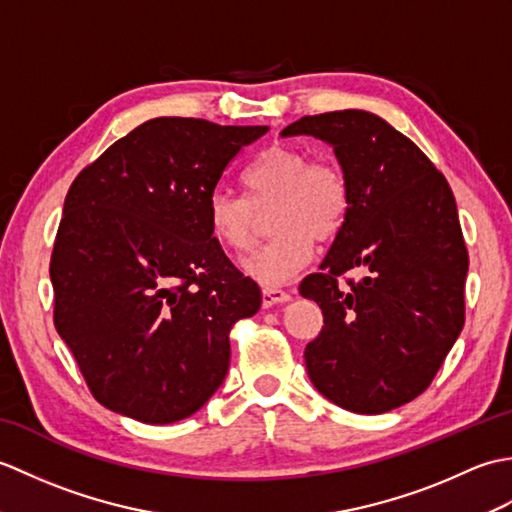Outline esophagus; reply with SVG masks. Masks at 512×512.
Wrapping results in <instances>:
<instances>
[{"label":"esophagus","instance_id":"34e87169","mask_svg":"<svg viewBox=\"0 0 512 512\" xmlns=\"http://www.w3.org/2000/svg\"><path fill=\"white\" fill-rule=\"evenodd\" d=\"M290 301V295L286 290H279V288H264L262 290V303L264 308H270V306H277V303H286Z\"/></svg>","mask_w":512,"mask_h":512}]
</instances>
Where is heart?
I'll return each instance as SVG.
<instances>
[{
    "label": "heart",
    "mask_w": 512,
    "mask_h": 512,
    "mask_svg": "<svg viewBox=\"0 0 512 512\" xmlns=\"http://www.w3.org/2000/svg\"><path fill=\"white\" fill-rule=\"evenodd\" d=\"M246 195L231 189L211 193L206 206L211 235L235 255L250 250L259 213L270 210L275 235L244 262L248 277L266 288L281 286L310 262L314 242H332L352 209V187L339 162L310 160L308 151L288 145L264 149L244 169Z\"/></svg>",
    "instance_id": "b5f03b06"
}]
</instances>
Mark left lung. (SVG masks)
Here are the masks:
<instances>
[{"label": "left lung", "instance_id": "8db88e82", "mask_svg": "<svg viewBox=\"0 0 512 512\" xmlns=\"http://www.w3.org/2000/svg\"><path fill=\"white\" fill-rule=\"evenodd\" d=\"M284 136L334 147L352 209L321 264L301 281L323 328L306 345L321 394L347 411L385 413L431 385L464 325L469 253L453 191L436 165L363 110L303 116ZM361 269V280L338 277Z\"/></svg>", "mask_w": 512, "mask_h": 512}]
</instances>
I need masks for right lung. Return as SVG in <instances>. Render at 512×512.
Wrapping results in <instances>:
<instances>
[{"instance_id": "obj_1", "label": "right lung", "mask_w": 512, "mask_h": 512, "mask_svg": "<svg viewBox=\"0 0 512 512\" xmlns=\"http://www.w3.org/2000/svg\"><path fill=\"white\" fill-rule=\"evenodd\" d=\"M266 132L151 118L74 178L50 257L54 328L103 407L169 424L222 385L228 334L262 292L215 242L206 206Z\"/></svg>"}]
</instances>
